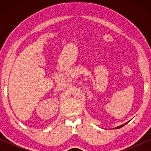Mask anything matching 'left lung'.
<instances>
[{
    "label": "left lung",
    "instance_id": "8db88e82",
    "mask_svg": "<svg viewBox=\"0 0 151 151\" xmlns=\"http://www.w3.org/2000/svg\"><path fill=\"white\" fill-rule=\"evenodd\" d=\"M129 122H130V121H129ZM129 122H126V123H124V124H122V125H120V126H119V127H115V128H114V129H120V128H122V127H124V125H126L127 124V123H129Z\"/></svg>",
    "mask_w": 151,
    "mask_h": 151
}]
</instances>
